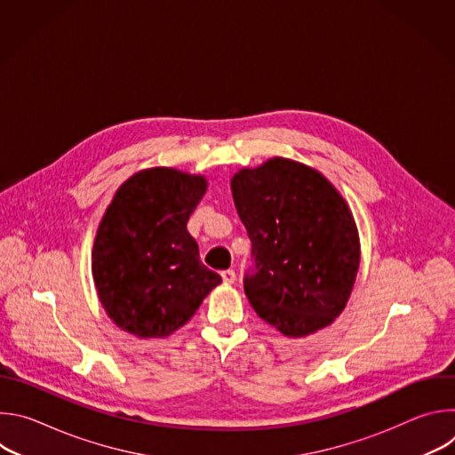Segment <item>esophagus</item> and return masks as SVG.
Instances as JSON below:
<instances>
[{
	"mask_svg": "<svg viewBox=\"0 0 455 455\" xmlns=\"http://www.w3.org/2000/svg\"><path fill=\"white\" fill-rule=\"evenodd\" d=\"M221 279H223V283H227V284H234V283H235V272H234V270H223V272H221Z\"/></svg>",
	"mask_w": 455,
	"mask_h": 455,
	"instance_id": "obj_1",
	"label": "esophagus"
}]
</instances>
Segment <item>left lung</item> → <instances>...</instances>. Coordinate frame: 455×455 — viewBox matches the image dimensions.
Returning a JSON list of instances; mask_svg holds the SVG:
<instances>
[{
    "label": "left lung",
    "mask_w": 455,
    "mask_h": 455,
    "mask_svg": "<svg viewBox=\"0 0 455 455\" xmlns=\"http://www.w3.org/2000/svg\"><path fill=\"white\" fill-rule=\"evenodd\" d=\"M237 214L251 241L244 293L270 326L306 337L344 311L360 267L355 218L318 171L272 158L230 180Z\"/></svg>",
    "instance_id": "8db88e82"
}]
</instances>
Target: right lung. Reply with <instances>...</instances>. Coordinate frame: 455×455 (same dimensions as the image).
<instances>
[{
    "label": "right lung",
    "instance_id": "add662e5",
    "mask_svg": "<svg viewBox=\"0 0 455 455\" xmlns=\"http://www.w3.org/2000/svg\"><path fill=\"white\" fill-rule=\"evenodd\" d=\"M205 190V176L153 167L115 192L97 228L92 274L120 330L139 339L169 337L221 283L200 261L187 230Z\"/></svg>",
    "mask_w": 455,
    "mask_h": 455
}]
</instances>
